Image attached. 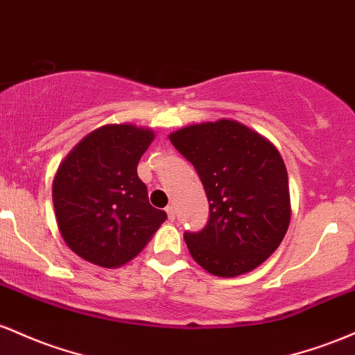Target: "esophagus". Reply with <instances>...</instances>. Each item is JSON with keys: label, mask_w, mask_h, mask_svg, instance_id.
<instances>
[{"label": "esophagus", "mask_w": 355, "mask_h": 355, "mask_svg": "<svg viewBox=\"0 0 355 355\" xmlns=\"http://www.w3.org/2000/svg\"><path fill=\"white\" fill-rule=\"evenodd\" d=\"M166 213H167V216H169V220H171V221H173L174 218H176V208H174L173 205L167 206V208H166Z\"/></svg>", "instance_id": "esophagus-1"}]
</instances>
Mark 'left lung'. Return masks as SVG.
<instances>
[{"label": "left lung", "mask_w": 355, "mask_h": 355, "mask_svg": "<svg viewBox=\"0 0 355 355\" xmlns=\"http://www.w3.org/2000/svg\"><path fill=\"white\" fill-rule=\"evenodd\" d=\"M196 169L209 202V220L186 231L191 257L216 277H238L280 246L290 225L288 174L280 153L236 121L188 125L169 135Z\"/></svg>", "instance_id": "left-lung-1"}]
</instances>
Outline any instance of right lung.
<instances>
[{
    "mask_svg": "<svg viewBox=\"0 0 355 355\" xmlns=\"http://www.w3.org/2000/svg\"><path fill=\"white\" fill-rule=\"evenodd\" d=\"M150 129L109 124L83 137L53 179V208L69 248L90 263L115 268L141 252L166 221L137 176Z\"/></svg>",
    "mask_w": 355,
    "mask_h": 355,
    "instance_id": "obj_1",
    "label": "right lung"
}]
</instances>
